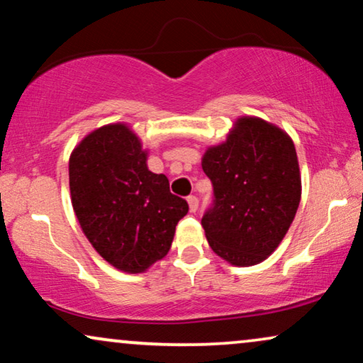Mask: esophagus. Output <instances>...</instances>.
<instances>
[{
  "label": "esophagus",
  "mask_w": 363,
  "mask_h": 363,
  "mask_svg": "<svg viewBox=\"0 0 363 363\" xmlns=\"http://www.w3.org/2000/svg\"><path fill=\"white\" fill-rule=\"evenodd\" d=\"M187 202H189L191 212H196L197 207H199V199H197L196 196H189V197H187Z\"/></svg>",
  "instance_id": "1"
}]
</instances>
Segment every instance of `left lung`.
Returning <instances> with one entry per match:
<instances>
[{
	"label": "left lung",
	"instance_id": "left-lung-1",
	"mask_svg": "<svg viewBox=\"0 0 363 363\" xmlns=\"http://www.w3.org/2000/svg\"><path fill=\"white\" fill-rule=\"evenodd\" d=\"M202 169L214 187L201 220L211 249L232 265L262 262L286 238L301 202L292 139L267 121L244 116L225 143L207 149Z\"/></svg>",
	"mask_w": 363,
	"mask_h": 363
}]
</instances>
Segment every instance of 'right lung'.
<instances>
[{"mask_svg": "<svg viewBox=\"0 0 363 363\" xmlns=\"http://www.w3.org/2000/svg\"><path fill=\"white\" fill-rule=\"evenodd\" d=\"M146 161L141 139L123 123L89 133L69 157L81 229L101 257L129 274L144 272L169 252L177 222L189 211Z\"/></svg>", "mask_w": 363, "mask_h": 363, "instance_id": "obj_1", "label": "right lung"}]
</instances>
